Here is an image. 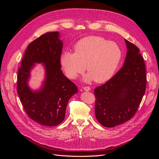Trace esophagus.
<instances>
[{
  "mask_svg": "<svg viewBox=\"0 0 159 159\" xmlns=\"http://www.w3.org/2000/svg\"><path fill=\"white\" fill-rule=\"evenodd\" d=\"M83 89L84 91H88L91 89V88L89 87V86H85V87H83Z\"/></svg>",
  "mask_w": 159,
  "mask_h": 159,
  "instance_id": "1",
  "label": "esophagus"
}]
</instances>
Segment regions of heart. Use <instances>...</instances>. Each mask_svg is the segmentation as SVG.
I'll return each mask as SVG.
<instances>
[{"instance_id":"b5f03b06","label":"heart","mask_w":159,"mask_h":159,"mask_svg":"<svg viewBox=\"0 0 159 159\" xmlns=\"http://www.w3.org/2000/svg\"><path fill=\"white\" fill-rule=\"evenodd\" d=\"M75 52H64L60 57V64L68 78H76L86 71L85 82L94 80L103 83L111 79L122 60L121 48L114 42L102 37L88 36L74 46Z\"/></svg>"}]
</instances>
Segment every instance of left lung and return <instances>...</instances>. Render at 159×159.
Here are the masks:
<instances>
[{"mask_svg":"<svg viewBox=\"0 0 159 159\" xmlns=\"http://www.w3.org/2000/svg\"><path fill=\"white\" fill-rule=\"evenodd\" d=\"M127 55L124 64L106 83L94 89L95 113L98 122L114 127L131 119L145 92V65L138 48L125 40Z\"/></svg>","mask_w":159,"mask_h":159,"instance_id":"left-lung-1","label":"left lung"}]
</instances>
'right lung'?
Listing matches in <instances>:
<instances>
[{"instance_id":"add662e5","label":"right lung","mask_w":159,"mask_h":159,"mask_svg":"<svg viewBox=\"0 0 159 159\" xmlns=\"http://www.w3.org/2000/svg\"><path fill=\"white\" fill-rule=\"evenodd\" d=\"M60 37L58 32H52L32 41L18 72L17 93L24 109L31 119L44 126H56L64 121L69 100L78 91L60 70L63 42ZM36 63L43 64L45 78L41 88L33 90L28 81Z\"/></svg>"}]
</instances>
